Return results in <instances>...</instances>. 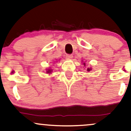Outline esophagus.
I'll return each mask as SVG.
<instances>
[{"label": "esophagus", "instance_id": "1", "mask_svg": "<svg viewBox=\"0 0 131 131\" xmlns=\"http://www.w3.org/2000/svg\"><path fill=\"white\" fill-rule=\"evenodd\" d=\"M66 58H67V59L68 60H71L73 59V56L72 55H67V56H66Z\"/></svg>", "mask_w": 131, "mask_h": 131}]
</instances>
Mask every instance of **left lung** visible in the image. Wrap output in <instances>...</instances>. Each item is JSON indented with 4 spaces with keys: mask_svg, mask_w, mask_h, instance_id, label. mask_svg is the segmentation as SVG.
I'll use <instances>...</instances> for the list:
<instances>
[{
    "mask_svg": "<svg viewBox=\"0 0 131 131\" xmlns=\"http://www.w3.org/2000/svg\"><path fill=\"white\" fill-rule=\"evenodd\" d=\"M83 63L84 66L85 67V63L84 62V63ZM92 70V68L91 67V68H88V69H87V71H91Z\"/></svg>",
    "mask_w": 131,
    "mask_h": 131,
    "instance_id": "8db88e82",
    "label": "left lung"
}]
</instances>
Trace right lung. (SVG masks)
<instances>
[{
    "label": "right lung",
    "instance_id": "obj_1",
    "mask_svg": "<svg viewBox=\"0 0 131 131\" xmlns=\"http://www.w3.org/2000/svg\"><path fill=\"white\" fill-rule=\"evenodd\" d=\"M52 70L50 68L47 69L46 70V73H47V74H50V73H52Z\"/></svg>",
    "mask_w": 131,
    "mask_h": 131
}]
</instances>
